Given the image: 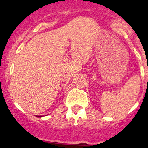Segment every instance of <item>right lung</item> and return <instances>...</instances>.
<instances>
[{
	"mask_svg": "<svg viewBox=\"0 0 148 148\" xmlns=\"http://www.w3.org/2000/svg\"><path fill=\"white\" fill-rule=\"evenodd\" d=\"M36 117H38V118H40V117H42V116H41V115H37Z\"/></svg>",
	"mask_w": 148,
	"mask_h": 148,
	"instance_id": "right-lung-1",
	"label": "right lung"
}]
</instances>
